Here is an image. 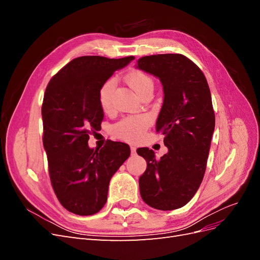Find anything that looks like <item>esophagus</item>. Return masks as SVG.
<instances>
[{
	"label": "esophagus",
	"mask_w": 260,
	"mask_h": 260,
	"mask_svg": "<svg viewBox=\"0 0 260 260\" xmlns=\"http://www.w3.org/2000/svg\"><path fill=\"white\" fill-rule=\"evenodd\" d=\"M130 149H131V154H136V152H137V148H136V146H130Z\"/></svg>",
	"instance_id": "1"
}]
</instances>
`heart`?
<instances>
[{
    "label": "heart",
    "instance_id": "heart-1",
    "mask_svg": "<svg viewBox=\"0 0 260 260\" xmlns=\"http://www.w3.org/2000/svg\"><path fill=\"white\" fill-rule=\"evenodd\" d=\"M125 81L135 90L140 96L149 90H153L154 81L151 76L141 70H133L125 76ZM116 86V81L113 79L106 80L99 90V102L101 108L108 112L113 104V93ZM149 119L145 115L129 116L117 122L113 127L114 135L124 141H135L143 135L148 127Z\"/></svg>",
    "mask_w": 260,
    "mask_h": 260
}]
</instances>
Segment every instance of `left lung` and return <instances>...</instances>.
Wrapping results in <instances>:
<instances>
[{
    "mask_svg": "<svg viewBox=\"0 0 260 260\" xmlns=\"http://www.w3.org/2000/svg\"><path fill=\"white\" fill-rule=\"evenodd\" d=\"M137 68L162 84L156 131L168 147L160 159L147 147L137 149L147 164L139 179L141 198L155 209L174 210L191 201L205 174L215 130L210 90L202 70L182 54L141 57Z\"/></svg>",
    "mask_w": 260,
    "mask_h": 260,
    "instance_id": "8db88e82",
    "label": "left lung"
}]
</instances>
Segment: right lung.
Wrapping results in <instances>:
<instances>
[{
    "label": "right lung",
    "instance_id": "add662e5",
    "mask_svg": "<svg viewBox=\"0 0 260 260\" xmlns=\"http://www.w3.org/2000/svg\"><path fill=\"white\" fill-rule=\"evenodd\" d=\"M135 56H81L69 61L50 80L42 104L43 146L53 190L68 211L99 212L107 201L109 181L130 156L128 144L109 141L101 149L88 145L104 113L99 90Z\"/></svg>",
    "mask_w": 260,
    "mask_h": 260
}]
</instances>
